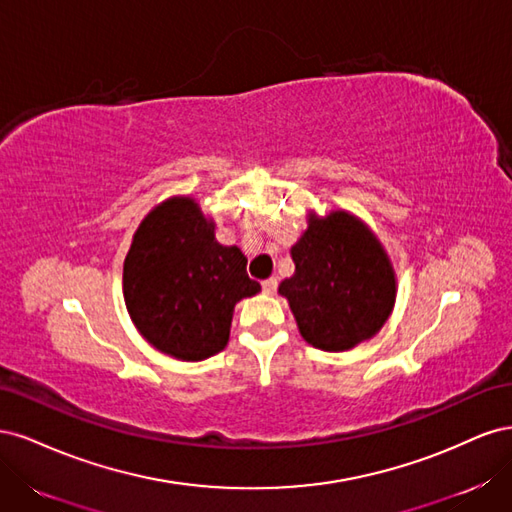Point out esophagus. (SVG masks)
Masks as SVG:
<instances>
[{"mask_svg":"<svg viewBox=\"0 0 512 512\" xmlns=\"http://www.w3.org/2000/svg\"><path fill=\"white\" fill-rule=\"evenodd\" d=\"M275 290H277L275 277H269V280L262 282V292H265V294H275Z\"/></svg>","mask_w":512,"mask_h":512,"instance_id":"34e87169","label":"esophagus"}]
</instances>
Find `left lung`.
Returning a JSON list of instances; mask_svg holds the SVG:
<instances>
[{"instance_id": "1", "label": "left lung", "mask_w": 512, "mask_h": 512, "mask_svg": "<svg viewBox=\"0 0 512 512\" xmlns=\"http://www.w3.org/2000/svg\"><path fill=\"white\" fill-rule=\"evenodd\" d=\"M294 275L277 288L301 337L324 352H346L380 333L397 299V277L384 245L361 218L335 209L309 211L290 247Z\"/></svg>"}]
</instances>
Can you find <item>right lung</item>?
I'll return each instance as SVG.
<instances>
[{
	"label": "right lung",
	"instance_id": "obj_1",
	"mask_svg": "<svg viewBox=\"0 0 512 512\" xmlns=\"http://www.w3.org/2000/svg\"><path fill=\"white\" fill-rule=\"evenodd\" d=\"M237 245L215 239L196 198L170 196L138 224L123 260V301L136 331L179 361L226 348L235 305L260 292Z\"/></svg>",
	"mask_w": 512,
	"mask_h": 512
}]
</instances>
